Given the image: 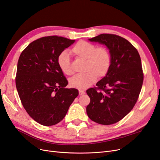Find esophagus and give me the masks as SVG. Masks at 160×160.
I'll return each instance as SVG.
<instances>
[{
    "label": "esophagus",
    "instance_id": "1",
    "mask_svg": "<svg viewBox=\"0 0 160 160\" xmlns=\"http://www.w3.org/2000/svg\"><path fill=\"white\" fill-rule=\"evenodd\" d=\"M79 95H84L85 93V92L83 91L79 90Z\"/></svg>",
    "mask_w": 160,
    "mask_h": 160
}]
</instances>
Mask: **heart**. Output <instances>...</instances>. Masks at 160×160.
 Wrapping results in <instances>:
<instances>
[{"label": "heart", "instance_id": "obj_1", "mask_svg": "<svg viewBox=\"0 0 160 160\" xmlns=\"http://www.w3.org/2000/svg\"><path fill=\"white\" fill-rule=\"evenodd\" d=\"M70 53L80 59L85 60L84 74L78 75L71 78L69 84L72 88L83 90L94 83L97 77L106 75L111 67V59L109 51L105 47H97L92 43L80 41L72 47ZM58 65L61 71L67 75H72L69 57L63 52L58 57Z\"/></svg>", "mask_w": 160, "mask_h": 160}]
</instances>
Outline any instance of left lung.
Here are the masks:
<instances>
[{
  "instance_id": "1",
  "label": "left lung",
  "mask_w": 160,
  "mask_h": 160,
  "mask_svg": "<svg viewBox=\"0 0 160 160\" xmlns=\"http://www.w3.org/2000/svg\"><path fill=\"white\" fill-rule=\"evenodd\" d=\"M89 41L107 47L111 62L108 73L97 83L98 88L87 90L91 99L87 113L98 123L113 124L127 115L137 102L143 81L141 58L128 40L118 35L101 34Z\"/></svg>"
}]
</instances>
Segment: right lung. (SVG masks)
<instances>
[{"mask_svg": "<svg viewBox=\"0 0 160 160\" xmlns=\"http://www.w3.org/2000/svg\"><path fill=\"white\" fill-rule=\"evenodd\" d=\"M75 40L58 36L44 37L30 43L19 57L16 87L24 108L45 126L60 122L79 95L67 89L65 77L57 59Z\"/></svg>", "mask_w": 160, "mask_h": 160, "instance_id": "obj_1", "label": "right lung"}]
</instances>
